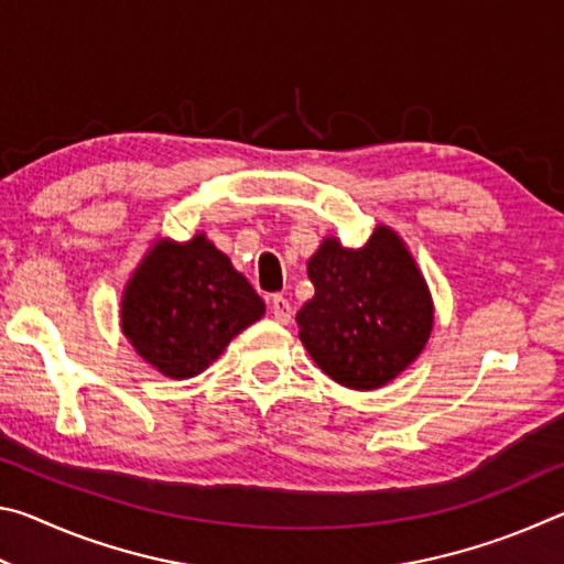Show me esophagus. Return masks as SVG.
Here are the masks:
<instances>
[{
    "instance_id": "obj_1",
    "label": "esophagus",
    "mask_w": 564,
    "mask_h": 564,
    "mask_svg": "<svg viewBox=\"0 0 564 564\" xmlns=\"http://www.w3.org/2000/svg\"><path fill=\"white\" fill-rule=\"evenodd\" d=\"M271 313H273V318L279 321V323H291L293 311H291L289 299H283V295H273V299H271Z\"/></svg>"
}]
</instances>
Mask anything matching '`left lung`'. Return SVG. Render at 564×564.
<instances>
[{"mask_svg": "<svg viewBox=\"0 0 564 564\" xmlns=\"http://www.w3.org/2000/svg\"><path fill=\"white\" fill-rule=\"evenodd\" d=\"M313 299L295 316L323 373L356 390L393 380L423 350L433 303L400 238L378 226L362 248L326 238L308 261Z\"/></svg>", "mask_w": 564, "mask_h": 564, "instance_id": "8db88e82", "label": "left lung"}]
</instances>
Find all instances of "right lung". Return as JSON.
Wrapping results in <instances>:
<instances>
[{"instance_id": "1", "label": "right lung", "mask_w": 564, "mask_h": 564, "mask_svg": "<svg viewBox=\"0 0 564 564\" xmlns=\"http://www.w3.org/2000/svg\"><path fill=\"white\" fill-rule=\"evenodd\" d=\"M265 305L231 261L204 236L164 241L127 285L121 328L147 362L169 378H191L228 340L263 316Z\"/></svg>"}]
</instances>
